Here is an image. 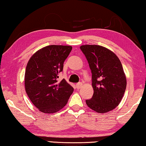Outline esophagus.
Wrapping results in <instances>:
<instances>
[{
    "instance_id": "obj_1",
    "label": "esophagus",
    "mask_w": 146,
    "mask_h": 146,
    "mask_svg": "<svg viewBox=\"0 0 146 146\" xmlns=\"http://www.w3.org/2000/svg\"><path fill=\"white\" fill-rule=\"evenodd\" d=\"M82 86H83V84H82V83H81V82L76 84V87H77V89H81V88L82 87Z\"/></svg>"
}]
</instances>
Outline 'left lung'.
<instances>
[{"instance_id": "1", "label": "left lung", "mask_w": 146, "mask_h": 146, "mask_svg": "<svg viewBox=\"0 0 146 146\" xmlns=\"http://www.w3.org/2000/svg\"><path fill=\"white\" fill-rule=\"evenodd\" d=\"M92 73L94 93L86 104L98 113L114 109L122 99L126 88V77L120 59L114 52L98 45L80 47Z\"/></svg>"}]
</instances>
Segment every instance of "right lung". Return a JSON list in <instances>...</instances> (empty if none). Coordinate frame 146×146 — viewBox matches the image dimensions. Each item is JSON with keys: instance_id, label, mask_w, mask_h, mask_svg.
Masks as SVG:
<instances>
[{"instance_id": "1", "label": "right lung", "mask_w": 146, "mask_h": 146, "mask_svg": "<svg viewBox=\"0 0 146 146\" xmlns=\"http://www.w3.org/2000/svg\"><path fill=\"white\" fill-rule=\"evenodd\" d=\"M72 47L51 45L34 53L26 65L24 84L33 104L46 114L57 112L68 102L73 88L65 79L58 81L63 63Z\"/></svg>"}]
</instances>
